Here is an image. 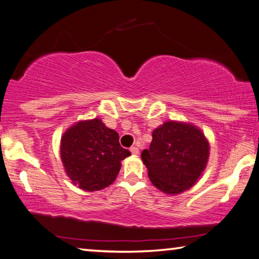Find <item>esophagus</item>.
<instances>
[{
    "instance_id": "1",
    "label": "esophagus",
    "mask_w": 259,
    "mask_h": 259,
    "mask_svg": "<svg viewBox=\"0 0 259 259\" xmlns=\"http://www.w3.org/2000/svg\"><path fill=\"white\" fill-rule=\"evenodd\" d=\"M130 152L133 153L134 155H137V154H139V150L136 146H133V147H130Z\"/></svg>"
}]
</instances>
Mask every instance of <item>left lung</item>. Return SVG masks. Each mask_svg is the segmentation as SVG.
<instances>
[{
    "mask_svg": "<svg viewBox=\"0 0 259 259\" xmlns=\"http://www.w3.org/2000/svg\"><path fill=\"white\" fill-rule=\"evenodd\" d=\"M209 143L196 126L169 121L153 131L150 150L142 153L152 184L168 194L192 187L207 165Z\"/></svg>",
    "mask_w": 259,
    "mask_h": 259,
    "instance_id": "left-lung-1",
    "label": "left lung"
}]
</instances>
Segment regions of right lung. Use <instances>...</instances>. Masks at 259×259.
Returning <instances> with one entry per match:
<instances>
[{
	"mask_svg": "<svg viewBox=\"0 0 259 259\" xmlns=\"http://www.w3.org/2000/svg\"><path fill=\"white\" fill-rule=\"evenodd\" d=\"M60 155L71 181L82 190L99 191L115 181L121 161L130 152L119 143V134L99 119L80 121L61 137Z\"/></svg>",
	"mask_w": 259,
	"mask_h": 259,
	"instance_id": "add662e5",
	"label": "right lung"
}]
</instances>
